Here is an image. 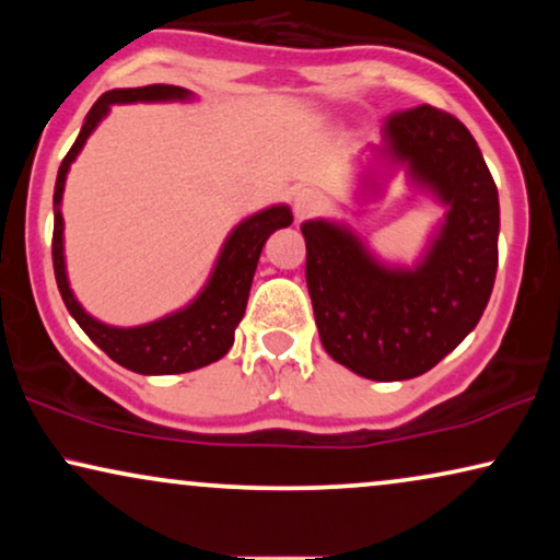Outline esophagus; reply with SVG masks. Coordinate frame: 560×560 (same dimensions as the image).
<instances>
[{
    "instance_id": "obj_1",
    "label": "esophagus",
    "mask_w": 560,
    "mask_h": 560,
    "mask_svg": "<svg viewBox=\"0 0 560 560\" xmlns=\"http://www.w3.org/2000/svg\"><path fill=\"white\" fill-rule=\"evenodd\" d=\"M326 209V196L316 188H301L293 198V211L298 219H308L313 213Z\"/></svg>"
}]
</instances>
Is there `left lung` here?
<instances>
[{
  "mask_svg": "<svg viewBox=\"0 0 560 560\" xmlns=\"http://www.w3.org/2000/svg\"><path fill=\"white\" fill-rule=\"evenodd\" d=\"M385 150L448 206L412 270L370 257L349 229L305 221V282L328 357L366 380L418 377L479 324L497 275L500 198L469 129L435 106L389 114Z\"/></svg>",
  "mask_w": 560,
  "mask_h": 560,
  "instance_id": "left-lung-1",
  "label": "left lung"
}]
</instances>
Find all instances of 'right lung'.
I'll list each match as a JSON object with an SVG mask.
<instances>
[{
    "mask_svg": "<svg viewBox=\"0 0 560 560\" xmlns=\"http://www.w3.org/2000/svg\"><path fill=\"white\" fill-rule=\"evenodd\" d=\"M190 91L180 86H167V83H152L140 89H114L98 96V102L91 106L86 121H83L73 148L68 150L63 163L58 167L56 180V224H52V267H56V282L63 298L66 308L79 320V326L89 334V339L98 349L106 351L114 362L127 366L137 374H180L194 372L201 366L217 362L232 349L234 328L247 308V298L255 278L259 252H262L267 236L275 229L290 226L293 213L288 206H272L242 221L240 226L229 234V240L221 249L219 262L213 267L209 285L201 290L188 308H183L173 316H165L155 324L137 326V328H114L98 324L75 301L66 278L63 262V217H60V198H63L66 173L79 155L83 142L94 132L98 121L106 117L112 104H132V102H173V98H188Z\"/></svg>",
    "mask_w": 560,
    "mask_h": 560,
    "instance_id": "obj_1",
    "label": "right lung"
}]
</instances>
